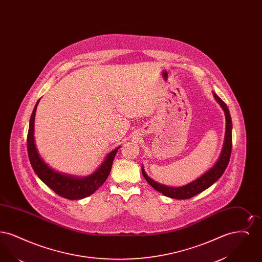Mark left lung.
<instances>
[{
    "label": "left lung",
    "instance_id": "8db88e82",
    "mask_svg": "<svg viewBox=\"0 0 262 262\" xmlns=\"http://www.w3.org/2000/svg\"><path fill=\"white\" fill-rule=\"evenodd\" d=\"M213 96L224 110L225 117H226V132H225L224 144H223L220 157L211 169L208 170L205 174H202L199 179H196L195 181L189 183L188 185H186L184 187H167L154 182L146 174L143 167L141 168L142 174L150 186L168 198L176 199V200H187L199 194L201 191L211 187L212 185L223 174L229 164L231 152H232V119H231L229 109L225 104L224 101L214 92H213Z\"/></svg>",
    "mask_w": 262,
    "mask_h": 262
}]
</instances>
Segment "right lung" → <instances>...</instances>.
I'll return each instance as SVG.
<instances>
[{"label":"right lung","mask_w":262,"mask_h":262,"mask_svg":"<svg viewBox=\"0 0 262 262\" xmlns=\"http://www.w3.org/2000/svg\"><path fill=\"white\" fill-rule=\"evenodd\" d=\"M39 100L32 111L27 135V151L30 164L38 178L58 195L67 200H77L92 194L107 180L112 168L113 161L118 148L111 151L104 162L93 174L84 178H75L72 176L58 173L50 168L40 157L34 140V119Z\"/></svg>","instance_id":"add662e5"}]
</instances>
